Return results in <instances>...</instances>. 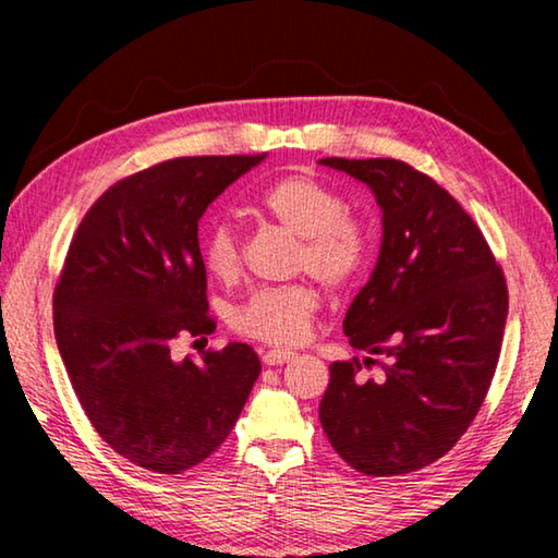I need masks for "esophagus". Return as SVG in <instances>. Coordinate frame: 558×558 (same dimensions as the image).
<instances>
[{"label":"esophagus","instance_id":"34e87169","mask_svg":"<svg viewBox=\"0 0 558 558\" xmlns=\"http://www.w3.org/2000/svg\"><path fill=\"white\" fill-rule=\"evenodd\" d=\"M292 356H295V352H290V349H268V352H263V364L278 366L290 362Z\"/></svg>","mask_w":558,"mask_h":558}]
</instances>
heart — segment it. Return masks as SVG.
Returning a JSON list of instances; mask_svg holds the SVG:
<instances>
[{
  "label": "heart",
  "mask_w": 558,
  "mask_h": 558,
  "mask_svg": "<svg viewBox=\"0 0 558 558\" xmlns=\"http://www.w3.org/2000/svg\"><path fill=\"white\" fill-rule=\"evenodd\" d=\"M270 219L302 235L298 268L313 272L332 290H347L372 263V235L356 216L347 214L344 196L313 174H288L270 182L258 196ZM202 258L219 280L241 268V239L231 223H214L204 235ZM319 295L310 282L260 288L235 307V332L266 344H298L310 335Z\"/></svg>",
  "instance_id": "heart-1"
}]
</instances>
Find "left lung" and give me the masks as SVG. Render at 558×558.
I'll list each match as a JSON object with an SVG mask.
<instances>
[{"label":"left lung","instance_id":"1","mask_svg":"<svg viewBox=\"0 0 558 558\" xmlns=\"http://www.w3.org/2000/svg\"><path fill=\"white\" fill-rule=\"evenodd\" d=\"M381 206L379 263L344 317L349 344L381 355L329 364L319 423L339 458L372 477L405 475L456 446L497 369L507 280L470 214L401 159L325 157ZM383 366L364 377L361 366Z\"/></svg>","mask_w":558,"mask_h":558}]
</instances>
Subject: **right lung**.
Returning <instances> with one entry per match:
<instances>
[{
    "mask_svg": "<svg viewBox=\"0 0 558 558\" xmlns=\"http://www.w3.org/2000/svg\"><path fill=\"white\" fill-rule=\"evenodd\" d=\"M266 155L177 157L102 192L73 233L53 288V332L93 428L135 465L179 475L221 446L260 374L248 344L172 356L206 339L199 219Z\"/></svg>",
    "mask_w": 558,
    "mask_h": 558,
    "instance_id": "add662e5",
    "label": "right lung"
}]
</instances>
